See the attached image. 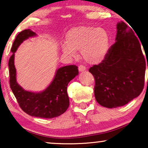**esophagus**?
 <instances>
[{"instance_id":"34e87169","label":"esophagus","mask_w":148,"mask_h":148,"mask_svg":"<svg viewBox=\"0 0 148 148\" xmlns=\"http://www.w3.org/2000/svg\"><path fill=\"white\" fill-rule=\"evenodd\" d=\"M79 71L80 72L84 71H86V67L84 65H79Z\"/></svg>"}]
</instances>
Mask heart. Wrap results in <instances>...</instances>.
Wrapping results in <instances>:
<instances>
[{
  "label": "heart",
  "instance_id": "heart-1",
  "mask_svg": "<svg viewBox=\"0 0 148 148\" xmlns=\"http://www.w3.org/2000/svg\"><path fill=\"white\" fill-rule=\"evenodd\" d=\"M65 42L62 46L64 54L75 58L76 50H81L82 58L92 64L102 62L110 48V36L106 30L93 26L71 28L66 34Z\"/></svg>",
  "mask_w": 148,
  "mask_h": 148
}]
</instances>
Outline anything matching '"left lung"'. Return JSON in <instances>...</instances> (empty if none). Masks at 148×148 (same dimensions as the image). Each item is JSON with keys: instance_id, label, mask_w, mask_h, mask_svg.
<instances>
[{"instance_id": "8db88e82", "label": "left lung", "mask_w": 148, "mask_h": 148, "mask_svg": "<svg viewBox=\"0 0 148 148\" xmlns=\"http://www.w3.org/2000/svg\"><path fill=\"white\" fill-rule=\"evenodd\" d=\"M116 29V42L106 58L89 69L95 78L96 101L108 108L127 104L144 86L145 60L138 38L123 21L117 23Z\"/></svg>"}]
</instances>
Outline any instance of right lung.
<instances>
[{
  "instance_id": "right-lung-1",
  "label": "right lung",
  "mask_w": 148,
  "mask_h": 148,
  "mask_svg": "<svg viewBox=\"0 0 148 148\" xmlns=\"http://www.w3.org/2000/svg\"><path fill=\"white\" fill-rule=\"evenodd\" d=\"M36 36L35 32L27 29L20 32L16 37L11 48L13 54L9 60L10 87L19 106L25 113L32 116L52 119L60 116L67 110L69 98L66 89L69 83L78 75V67L68 65L58 68L49 86L42 92L24 90L17 82L15 53L23 41Z\"/></svg>"
}]
</instances>
